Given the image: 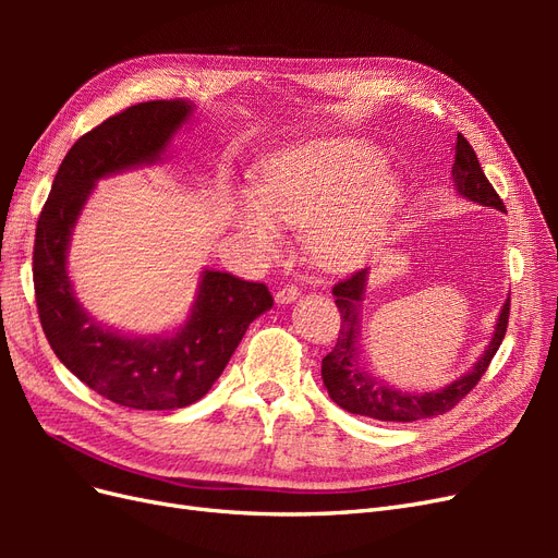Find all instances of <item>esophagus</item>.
Segmentation results:
<instances>
[{"mask_svg":"<svg viewBox=\"0 0 558 558\" xmlns=\"http://www.w3.org/2000/svg\"><path fill=\"white\" fill-rule=\"evenodd\" d=\"M298 295H300V289L295 283H286V286H281V289L277 291V302L279 305H291L293 300H298Z\"/></svg>","mask_w":558,"mask_h":558,"instance_id":"34e87169","label":"esophagus"}]
</instances>
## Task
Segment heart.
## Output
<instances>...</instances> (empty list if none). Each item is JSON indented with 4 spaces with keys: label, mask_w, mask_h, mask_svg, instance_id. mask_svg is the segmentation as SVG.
I'll list each match as a JSON object with an SVG mask.
<instances>
[{
    "label": "heart",
    "mask_w": 558,
    "mask_h": 558,
    "mask_svg": "<svg viewBox=\"0 0 558 558\" xmlns=\"http://www.w3.org/2000/svg\"><path fill=\"white\" fill-rule=\"evenodd\" d=\"M379 165L377 150L361 140L302 144L265 165L253 197L240 207V228L269 248L277 244V218L307 228L318 263L356 265L375 246L396 197Z\"/></svg>",
    "instance_id": "1"
}]
</instances>
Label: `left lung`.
I'll return each instance as SVG.
<instances>
[{
  "mask_svg": "<svg viewBox=\"0 0 558 558\" xmlns=\"http://www.w3.org/2000/svg\"><path fill=\"white\" fill-rule=\"evenodd\" d=\"M453 185L463 197L480 202L484 207H494L505 211V205L496 189L488 183L482 165L475 156V150L468 144V140L459 132L456 137V154H453ZM365 289V269H359L351 277L337 281L332 286L335 305L340 310V335L332 351L320 363V377L328 388L330 398L344 408L351 414L369 416L377 421H416L445 414L453 410L472 388H475L486 373V367L492 365L500 342L508 332L510 320V298L502 305V312L498 316V326L492 337V344L484 351L480 363L472 367V373L461 377L459 381L449 384L442 391L435 393H400L393 386H386L384 381H377L375 377L365 375L359 365L356 353V337H359V316H361V300Z\"/></svg>",
  "mask_w": 558,
  "mask_h": 558,
  "instance_id": "8db88e82",
  "label": "left lung"
}]
</instances>
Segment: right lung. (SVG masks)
<instances>
[{
	"instance_id": "add662e5",
	"label": "right lung",
	"mask_w": 558,
	"mask_h": 558,
	"mask_svg": "<svg viewBox=\"0 0 558 558\" xmlns=\"http://www.w3.org/2000/svg\"><path fill=\"white\" fill-rule=\"evenodd\" d=\"M191 116L181 99H154L109 116L76 140L39 214L32 279L46 340L60 363L130 410H174L207 396L253 318L275 305L265 283L205 272L191 320L165 340H130L81 310L66 277V244L97 179L160 158Z\"/></svg>"
}]
</instances>
